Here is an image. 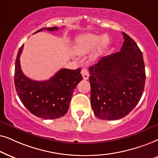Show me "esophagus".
<instances>
[{"label": "esophagus", "mask_w": 158, "mask_h": 158, "mask_svg": "<svg viewBox=\"0 0 158 158\" xmlns=\"http://www.w3.org/2000/svg\"><path fill=\"white\" fill-rule=\"evenodd\" d=\"M81 75H82L83 79H85V80H87V79H89V71H88V70H87V69L83 68L82 69H81Z\"/></svg>", "instance_id": "esophagus-1"}]
</instances>
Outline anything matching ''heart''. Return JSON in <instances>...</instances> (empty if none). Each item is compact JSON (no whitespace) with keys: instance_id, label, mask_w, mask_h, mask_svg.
I'll return each mask as SVG.
<instances>
[{"instance_id":"heart-1","label":"heart","mask_w":158,"mask_h":158,"mask_svg":"<svg viewBox=\"0 0 158 158\" xmlns=\"http://www.w3.org/2000/svg\"><path fill=\"white\" fill-rule=\"evenodd\" d=\"M108 41V37L106 35L100 37L98 35L86 34L78 37L75 49L79 53H85L92 50L97 45L98 50L100 51L106 47Z\"/></svg>"}]
</instances>
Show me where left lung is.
I'll list each match as a JSON object with an SVG mask.
<instances>
[{
	"mask_svg": "<svg viewBox=\"0 0 158 158\" xmlns=\"http://www.w3.org/2000/svg\"><path fill=\"white\" fill-rule=\"evenodd\" d=\"M121 50L102 58L89 68L91 105L102 120H118L135 108L144 92L145 67L142 52L123 32Z\"/></svg>",
	"mask_w": 158,
	"mask_h": 158,
	"instance_id": "1",
	"label": "left lung"
}]
</instances>
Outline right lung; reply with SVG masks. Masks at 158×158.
I'll return each mask as SVG.
<instances>
[{
    "instance_id": "obj_1",
    "label": "right lung",
    "mask_w": 158,
    "mask_h": 158,
    "mask_svg": "<svg viewBox=\"0 0 158 158\" xmlns=\"http://www.w3.org/2000/svg\"><path fill=\"white\" fill-rule=\"evenodd\" d=\"M52 31L58 27L39 29ZM24 45L16 56L14 84L19 98L29 112L44 119H56L64 116L69 110L73 89L82 79L81 69L71 70L62 69L46 81H35L23 73L20 66V56Z\"/></svg>"
}]
</instances>
